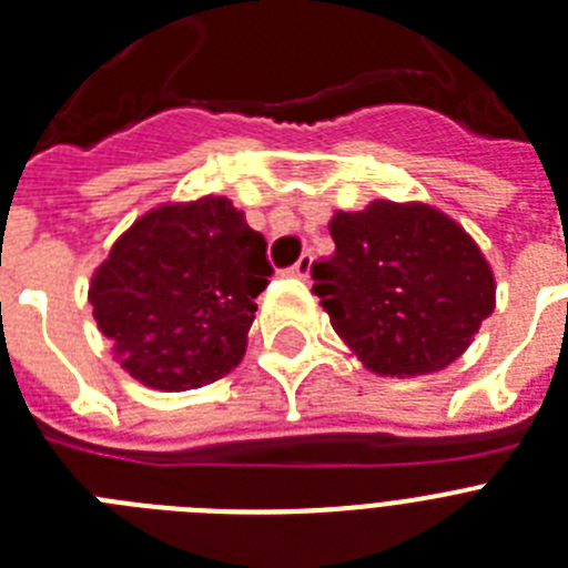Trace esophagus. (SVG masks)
Returning <instances> with one entry per match:
<instances>
[{
    "label": "esophagus",
    "mask_w": 568,
    "mask_h": 568,
    "mask_svg": "<svg viewBox=\"0 0 568 568\" xmlns=\"http://www.w3.org/2000/svg\"><path fill=\"white\" fill-rule=\"evenodd\" d=\"M310 266H313V252H304L302 258L295 261V264L290 266L287 273H290V275H298V278H307V275H310Z\"/></svg>",
    "instance_id": "obj_1"
}]
</instances>
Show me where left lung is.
<instances>
[{
    "label": "left lung",
    "mask_w": 568,
    "mask_h": 568,
    "mask_svg": "<svg viewBox=\"0 0 568 568\" xmlns=\"http://www.w3.org/2000/svg\"><path fill=\"white\" fill-rule=\"evenodd\" d=\"M331 235L336 252L313 264V293L373 373L443 371L491 316V266L443 212L373 201L338 212Z\"/></svg>",
    "instance_id": "obj_1"
}]
</instances>
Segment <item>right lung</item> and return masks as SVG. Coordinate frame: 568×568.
Returning <instances> with one entry per match:
<instances>
[{
    "mask_svg": "<svg viewBox=\"0 0 568 568\" xmlns=\"http://www.w3.org/2000/svg\"><path fill=\"white\" fill-rule=\"evenodd\" d=\"M270 275L264 235L210 195L140 217L94 273L89 302L129 376L192 390L241 362Z\"/></svg>",
    "mask_w": 568,
    "mask_h": 568,
    "instance_id": "obj_1",
    "label": "right lung"
}]
</instances>
